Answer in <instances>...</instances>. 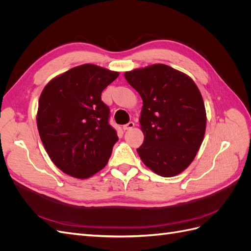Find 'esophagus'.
Segmentation results:
<instances>
[{
  "mask_svg": "<svg viewBox=\"0 0 251 251\" xmlns=\"http://www.w3.org/2000/svg\"><path fill=\"white\" fill-rule=\"evenodd\" d=\"M134 126H135V124L133 123V121H130V123H128V124H126V125H125V126H124V130H125V131L131 130V128H133V127H134Z\"/></svg>",
  "mask_w": 251,
  "mask_h": 251,
  "instance_id": "esophagus-1",
  "label": "esophagus"
}]
</instances>
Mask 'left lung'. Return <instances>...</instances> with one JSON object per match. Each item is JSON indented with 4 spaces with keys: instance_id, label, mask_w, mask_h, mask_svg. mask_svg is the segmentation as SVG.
<instances>
[{
    "instance_id": "obj_1",
    "label": "left lung",
    "mask_w": 251,
    "mask_h": 251,
    "mask_svg": "<svg viewBox=\"0 0 251 251\" xmlns=\"http://www.w3.org/2000/svg\"><path fill=\"white\" fill-rule=\"evenodd\" d=\"M125 77L143 101L144 141L138 155L159 176H176L192 163L205 134L206 112L198 87L162 64L126 72Z\"/></svg>"
}]
</instances>
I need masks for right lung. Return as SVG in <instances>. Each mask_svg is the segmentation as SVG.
<instances>
[{"instance_id":"add662e5","label":"right lung","mask_w":251,"mask_h":251,"mask_svg":"<svg viewBox=\"0 0 251 251\" xmlns=\"http://www.w3.org/2000/svg\"><path fill=\"white\" fill-rule=\"evenodd\" d=\"M118 75L86 64L52 79L43 90L36 117L41 140L53 163L72 177L89 178L109 161L118 137L101 92Z\"/></svg>"}]
</instances>
